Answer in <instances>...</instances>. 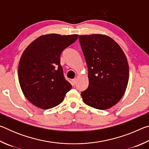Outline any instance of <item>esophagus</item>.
<instances>
[{
	"mask_svg": "<svg viewBox=\"0 0 149 149\" xmlns=\"http://www.w3.org/2000/svg\"><path fill=\"white\" fill-rule=\"evenodd\" d=\"M76 83H77V79H74L72 80V84L74 85H75V84H76Z\"/></svg>",
	"mask_w": 149,
	"mask_h": 149,
	"instance_id": "34e87169",
	"label": "esophagus"
}]
</instances>
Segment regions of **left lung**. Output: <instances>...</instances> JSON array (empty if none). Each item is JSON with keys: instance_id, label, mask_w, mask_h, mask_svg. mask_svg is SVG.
Listing matches in <instances>:
<instances>
[{"instance_id": "obj_1", "label": "left lung", "mask_w": 149, "mask_h": 149, "mask_svg": "<svg viewBox=\"0 0 149 149\" xmlns=\"http://www.w3.org/2000/svg\"><path fill=\"white\" fill-rule=\"evenodd\" d=\"M88 68L89 87L81 93L83 101L107 110L120 101L129 80V65L116 42L105 35H79Z\"/></svg>"}]
</instances>
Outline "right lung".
Here are the masks:
<instances>
[{"label": "right lung", "mask_w": 149, "mask_h": 149, "mask_svg": "<svg viewBox=\"0 0 149 149\" xmlns=\"http://www.w3.org/2000/svg\"><path fill=\"white\" fill-rule=\"evenodd\" d=\"M78 35H42L29 45L18 65V79L24 95L41 109L60 104L72 85L65 79L60 55L76 41Z\"/></svg>", "instance_id": "1"}]
</instances>
